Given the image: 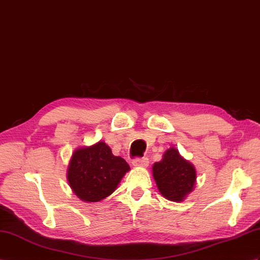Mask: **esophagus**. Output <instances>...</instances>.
Listing matches in <instances>:
<instances>
[{"label":"esophagus","instance_id":"obj_1","mask_svg":"<svg viewBox=\"0 0 260 260\" xmlns=\"http://www.w3.org/2000/svg\"><path fill=\"white\" fill-rule=\"evenodd\" d=\"M149 164V160L146 157L143 158H135L133 160V166L135 167H147Z\"/></svg>","mask_w":260,"mask_h":260}]
</instances>
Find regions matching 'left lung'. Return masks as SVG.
<instances>
[{
    "label": "left lung",
    "mask_w": 260,
    "mask_h": 260,
    "mask_svg": "<svg viewBox=\"0 0 260 260\" xmlns=\"http://www.w3.org/2000/svg\"><path fill=\"white\" fill-rule=\"evenodd\" d=\"M153 176L160 194L168 201L183 202L194 189L196 170L174 147L167 149L161 160L153 165Z\"/></svg>",
    "instance_id": "8db88e82"
}]
</instances>
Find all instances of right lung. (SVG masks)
Masks as SVG:
<instances>
[{
    "label": "right lung",
    "instance_id": "right-lung-1",
    "mask_svg": "<svg viewBox=\"0 0 260 260\" xmlns=\"http://www.w3.org/2000/svg\"><path fill=\"white\" fill-rule=\"evenodd\" d=\"M131 170L124 158L114 156L104 142L77 148L68 168V180L83 202L95 203L110 196Z\"/></svg>",
    "mask_w": 260,
    "mask_h": 260
}]
</instances>
